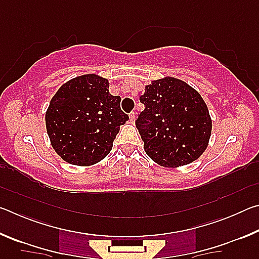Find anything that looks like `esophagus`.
I'll use <instances>...</instances> for the list:
<instances>
[{"instance_id": "1", "label": "esophagus", "mask_w": 259, "mask_h": 259, "mask_svg": "<svg viewBox=\"0 0 259 259\" xmlns=\"http://www.w3.org/2000/svg\"><path fill=\"white\" fill-rule=\"evenodd\" d=\"M129 119H130L131 122H135V120H136V113L135 112H131L129 114Z\"/></svg>"}]
</instances>
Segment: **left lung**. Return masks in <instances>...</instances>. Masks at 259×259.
<instances>
[{
	"label": "left lung",
	"instance_id": "1",
	"mask_svg": "<svg viewBox=\"0 0 259 259\" xmlns=\"http://www.w3.org/2000/svg\"><path fill=\"white\" fill-rule=\"evenodd\" d=\"M139 100L145 109L136 126L153 161L176 168L199 159L208 146L212 125L198 91L178 78L164 77L146 85Z\"/></svg>",
	"mask_w": 259,
	"mask_h": 259
}]
</instances>
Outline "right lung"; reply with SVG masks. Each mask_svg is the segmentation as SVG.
<instances>
[{"instance_id": "obj_1", "label": "right lung", "mask_w": 259, "mask_h": 259, "mask_svg": "<svg viewBox=\"0 0 259 259\" xmlns=\"http://www.w3.org/2000/svg\"><path fill=\"white\" fill-rule=\"evenodd\" d=\"M108 80L96 74L72 78L59 88L46 113L47 133L61 159L75 165L103 160L113 147L120 125L129 116Z\"/></svg>"}]
</instances>
